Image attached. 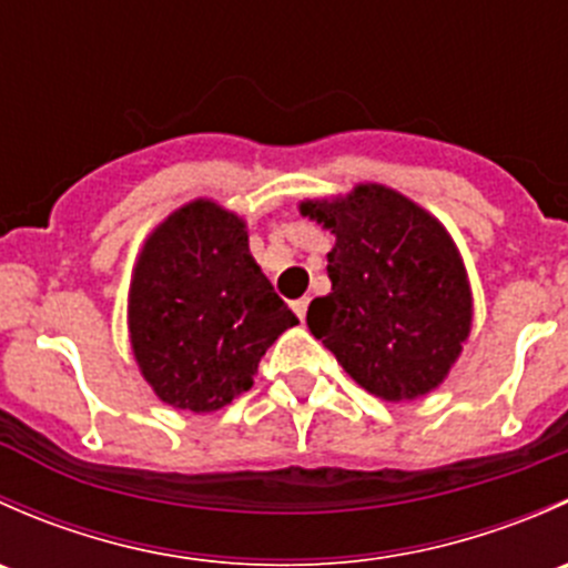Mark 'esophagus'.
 <instances>
[{
  "mask_svg": "<svg viewBox=\"0 0 568 568\" xmlns=\"http://www.w3.org/2000/svg\"><path fill=\"white\" fill-rule=\"evenodd\" d=\"M307 305H311V300H296L294 305H291V307H294L296 316H300L302 321H305V316H307Z\"/></svg>",
  "mask_w": 568,
  "mask_h": 568,
  "instance_id": "esophagus-1",
  "label": "esophagus"
}]
</instances>
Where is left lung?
I'll return each mask as SVG.
<instances>
[{
  "instance_id": "obj_1",
  "label": "left lung",
  "mask_w": 568,
  "mask_h": 568,
  "mask_svg": "<svg viewBox=\"0 0 568 568\" xmlns=\"http://www.w3.org/2000/svg\"><path fill=\"white\" fill-rule=\"evenodd\" d=\"M300 211L335 233L332 291L307 307L313 335L385 400L443 385L473 326L467 272L443 222L382 183L305 200Z\"/></svg>"
}]
</instances>
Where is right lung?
I'll return each instance as SVG.
<instances>
[{"label":"right lung","instance_id":"right-lung-1","mask_svg":"<svg viewBox=\"0 0 568 568\" xmlns=\"http://www.w3.org/2000/svg\"><path fill=\"white\" fill-rule=\"evenodd\" d=\"M294 324L250 255L244 220L214 200L181 205L142 244L129 291L131 352L164 404L227 406Z\"/></svg>","mask_w":568,"mask_h":568}]
</instances>
